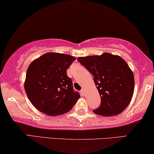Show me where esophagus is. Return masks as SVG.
Segmentation results:
<instances>
[{"mask_svg": "<svg viewBox=\"0 0 154 154\" xmlns=\"http://www.w3.org/2000/svg\"><path fill=\"white\" fill-rule=\"evenodd\" d=\"M80 93L82 94V95H85V90H84V89H82L81 91H80Z\"/></svg>", "mask_w": 154, "mask_h": 154, "instance_id": "obj_1", "label": "esophagus"}]
</instances>
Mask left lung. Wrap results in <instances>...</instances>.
Instances as JSON below:
<instances>
[{
	"instance_id": "left-lung-1",
	"label": "left lung",
	"mask_w": 154,
	"mask_h": 154,
	"mask_svg": "<svg viewBox=\"0 0 154 154\" xmlns=\"http://www.w3.org/2000/svg\"><path fill=\"white\" fill-rule=\"evenodd\" d=\"M77 60L94 76L101 97V105L95 114L112 116L120 114L133 97L134 79L127 63L120 56L108 53L82 57Z\"/></svg>"
}]
</instances>
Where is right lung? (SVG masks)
<instances>
[{"mask_svg":"<svg viewBox=\"0 0 154 154\" xmlns=\"http://www.w3.org/2000/svg\"><path fill=\"white\" fill-rule=\"evenodd\" d=\"M74 57L47 53L29 65L24 88L32 104L48 116H59L72 109L80 96L73 89L67 69Z\"/></svg>","mask_w":154,"mask_h":154,"instance_id":"add662e5","label":"right lung"}]
</instances>
